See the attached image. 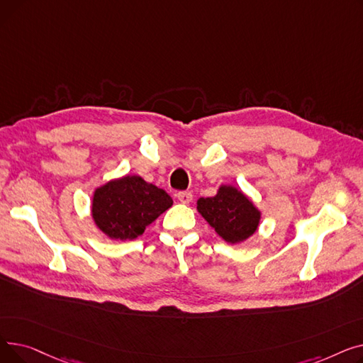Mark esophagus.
<instances>
[{"label": "esophagus", "instance_id": "esophagus-1", "mask_svg": "<svg viewBox=\"0 0 363 363\" xmlns=\"http://www.w3.org/2000/svg\"><path fill=\"white\" fill-rule=\"evenodd\" d=\"M178 200H179L182 204H188V203H191L193 194L189 193V191H181V193H178Z\"/></svg>", "mask_w": 363, "mask_h": 363}]
</instances>
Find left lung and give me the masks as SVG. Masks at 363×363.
<instances>
[{
  "label": "left lung",
  "instance_id": "8db88e82",
  "mask_svg": "<svg viewBox=\"0 0 363 363\" xmlns=\"http://www.w3.org/2000/svg\"><path fill=\"white\" fill-rule=\"evenodd\" d=\"M197 211L219 237L231 244L250 238L260 222L259 208L233 185H220L216 196L199 199Z\"/></svg>",
  "mask_w": 363,
  "mask_h": 363
}]
</instances>
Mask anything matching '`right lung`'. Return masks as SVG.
<instances>
[{
  "label": "right lung",
  "instance_id": "obj_1",
  "mask_svg": "<svg viewBox=\"0 0 363 363\" xmlns=\"http://www.w3.org/2000/svg\"><path fill=\"white\" fill-rule=\"evenodd\" d=\"M174 204L162 188L141 177L126 175L94 191L92 219L111 240H133Z\"/></svg>",
  "mask_w": 363,
  "mask_h": 363
}]
</instances>
